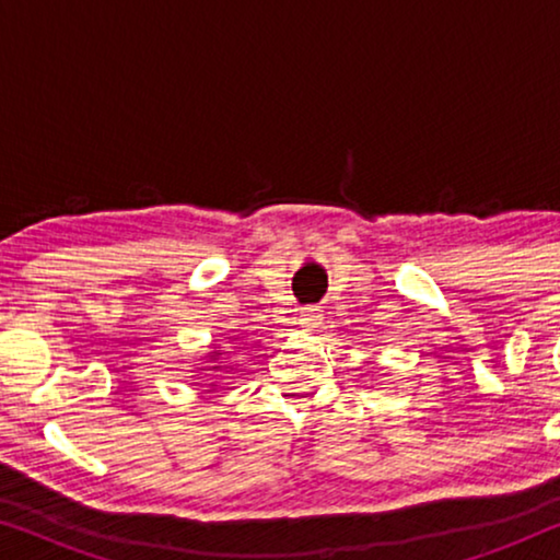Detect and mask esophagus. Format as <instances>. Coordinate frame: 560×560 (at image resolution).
<instances>
[{
    "label": "esophagus",
    "instance_id": "obj_1",
    "mask_svg": "<svg viewBox=\"0 0 560 560\" xmlns=\"http://www.w3.org/2000/svg\"><path fill=\"white\" fill-rule=\"evenodd\" d=\"M320 320H324V308H320V305H305L301 311V326L305 331H316Z\"/></svg>",
    "mask_w": 560,
    "mask_h": 560
}]
</instances>
